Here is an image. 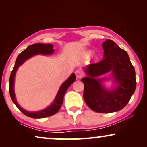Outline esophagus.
I'll return each instance as SVG.
<instances>
[{
	"mask_svg": "<svg viewBox=\"0 0 147 147\" xmlns=\"http://www.w3.org/2000/svg\"><path fill=\"white\" fill-rule=\"evenodd\" d=\"M75 73H76V77H77V78H79V79H80V78H81L82 76H83V74H82L81 70H80V69L76 70Z\"/></svg>",
	"mask_w": 147,
	"mask_h": 147,
	"instance_id": "esophagus-1",
	"label": "esophagus"
}]
</instances>
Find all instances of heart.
Segmentation results:
<instances>
[{
    "instance_id": "b5f03b06",
    "label": "heart",
    "mask_w": 147,
    "mask_h": 147,
    "mask_svg": "<svg viewBox=\"0 0 147 147\" xmlns=\"http://www.w3.org/2000/svg\"><path fill=\"white\" fill-rule=\"evenodd\" d=\"M91 54H92L91 51H88L86 52L85 55H86V56H87V57H89ZM97 59H98L97 56H93V57H92V59H93V61H96V60H97Z\"/></svg>"
}]
</instances>
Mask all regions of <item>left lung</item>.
Masks as SVG:
<instances>
[{
    "instance_id": "left-lung-1",
    "label": "left lung",
    "mask_w": 147,
    "mask_h": 147,
    "mask_svg": "<svg viewBox=\"0 0 147 147\" xmlns=\"http://www.w3.org/2000/svg\"><path fill=\"white\" fill-rule=\"evenodd\" d=\"M104 59L84 68L87 77L84 84V99L90 109L99 113L118 112L125 107L136 89L135 70L127 52L115 42L106 39L102 43ZM109 73L110 77L100 78ZM111 79L113 86L108 89L103 82Z\"/></svg>"
}]
</instances>
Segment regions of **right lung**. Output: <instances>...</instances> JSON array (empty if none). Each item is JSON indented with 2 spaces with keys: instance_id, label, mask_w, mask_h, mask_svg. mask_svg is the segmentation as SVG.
Here are the masks:
<instances>
[{
  "instance_id": "right-lung-1",
  "label": "right lung",
  "mask_w": 147,
  "mask_h": 147,
  "mask_svg": "<svg viewBox=\"0 0 147 147\" xmlns=\"http://www.w3.org/2000/svg\"><path fill=\"white\" fill-rule=\"evenodd\" d=\"M54 53L53 45L50 43L45 44V43H37L33 44L26 48V49L21 52V53L18 55L16 59L15 66L11 74L9 80V92L10 96L13 103L15 104L16 106L19 108V110L23 112L25 115L29 116V117L33 118H42L48 117V116H52L53 114L57 113L61 108L62 104L63 101V97L65 95L67 88L71 86L76 81V76L75 74H72L63 84L60 86L59 90H58L57 95H56L55 99L53 102L50 105L45 109L39 110L36 112H30L23 109L21 106L18 104L16 100V96L15 94V90H14V84H15V78L16 73H17L18 68L21 66L26 60L29 59V58L33 57V56L37 55H51Z\"/></svg>"
}]
</instances>
